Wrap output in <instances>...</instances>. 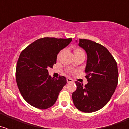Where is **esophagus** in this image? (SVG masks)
<instances>
[{
  "instance_id": "1",
  "label": "esophagus",
  "mask_w": 129,
  "mask_h": 129,
  "mask_svg": "<svg viewBox=\"0 0 129 129\" xmlns=\"http://www.w3.org/2000/svg\"><path fill=\"white\" fill-rule=\"evenodd\" d=\"M67 83H72L73 80L71 78H68H68H67Z\"/></svg>"
}]
</instances>
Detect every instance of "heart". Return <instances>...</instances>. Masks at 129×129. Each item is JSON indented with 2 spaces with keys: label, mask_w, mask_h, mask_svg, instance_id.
I'll list each match as a JSON object with an SVG mask.
<instances>
[{
  "label": "heart",
  "mask_w": 129,
  "mask_h": 129,
  "mask_svg": "<svg viewBox=\"0 0 129 129\" xmlns=\"http://www.w3.org/2000/svg\"><path fill=\"white\" fill-rule=\"evenodd\" d=\"M83 52L80 49H76L74 50V54H76V53H82Z\"/></svg>",
  "instance_id": "b5f03b06"
}]
</instances>
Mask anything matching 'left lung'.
Listing matches in <instances>:
<instances>
[{
    "label": "left lung",
    "mask_w": 129,
    "mask_h": 129,
    "mask_svg": "<svg viewBox=\"0 0 129 129\" xmlns=\"http://www.w3.org/2000/svg\"><path fill=\"white\" fill-rule=\"evenodd\" d=\"M78 45L87 54L85 72L88 83L83 86L75 82L77 89L72 93L73 102L80 111L93 112L103 108L114 93L118 82V65L109 50L100 44L79 39Z\"/></svg>",
    "instance_id": "obj_1"
}]
</instances>
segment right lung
Segmentation results:
<instances>
[{"label":"right lung","instance_id":"obj_1","mask_svg":"<svg viewBox=\"0 0 129 129\" xmlns=\"http://www.w3.org/2000/svg\"><path fill=\"white\" fill-rule=\"evenodd\" d=\"M72 39L44 37L39 39L21 52L16 67V81L20 94L29 105L40 109L55 104L59 92L67 84L64 76L52 77L48 68L56 63L59 52Z\"/></svg>","mask_w":129,"mask_h":129}]
</instances>
